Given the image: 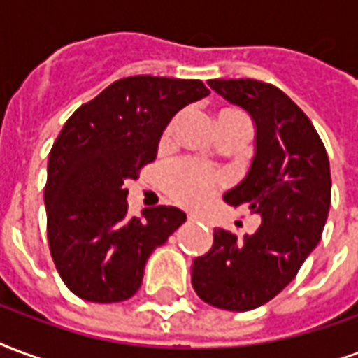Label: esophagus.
Returning a JSON list of instances; mask_svg holds the SVG:
<instances>
[{"instance_id": "1", "label": "esophagus", "mask_w": 358, "mask_h": 358, "mask_svg": "<svg viewBox=\"0 0 358 358\" xmlns=\"http://www.w3.org/2000/svg\"><path fill=\"white\" fill-rule=\"evenodd\" d=\"M189 219H190V221H198L200 217H196V215H189Z\"/></svg>"}]
</instances>
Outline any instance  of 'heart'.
<instances>
[{
  "instance_id": "heart-1",
  "label": "heart",
  "mask_w": 358,
  "mask_h": 358,
  "mask_svg": "<svg viewBox=\"0 0 358 358\" xmlns=\"http://www.w3.org/2000/svg\"><path fill=\"white\" fill-rule=\"evenodd\" d=\"M173 127H176V122H171L166 127L164 139L171 137ZM160 181L166 194L173 202L187 206V208H198L215 196V192L223 187L225 177L215 169L208 168L202 162L181 158V160L168 162L162 168Z\"/></svg>"
}]
</instances>
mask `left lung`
Returning <instances> with one entry per match:
<instances>
[{
	"label": "left lung",
	"instance_id": "8db88e82",
	"mask_svg": "<svg viewBox=\"0 0 358 358\" xmlns=\"http://www.w3.org/2000/svg\"><path fill=\"white\" fill-rule=\"evenodd\" d=\"M210 87L255 122L252 168L225 202L263 221L244 240L215 229L210 252L194 259L192 288L217 309L252 311L296 278L318 244L332 200L330 162L311 120L276 85L240 78Z\"/></svg>",
	"mask_w": 358,
	"mask_h": 358
}]
</instances>
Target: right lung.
Here are the masks:
<instances>
[{
  "label": "right lung",
  "mask_w": 358,
  "mask_h": 358,
  "mask_svg": "<svg viewBox=\"0 0 358 358\" xmlns=\"http://www.w3.org/2000/svg\"><path fill=\"white\" fill-rule=\"evenodd\" d=\"M206 95L200 80L127 76L66 120L49 152L45 210L51 257L72 294L93 303L135 296L148 255L187 221L171 206L131 217L124 182L156 158L169 120Z\"/></svg>",
  "instance_id": "right-lung-1"
}]
</instances>
